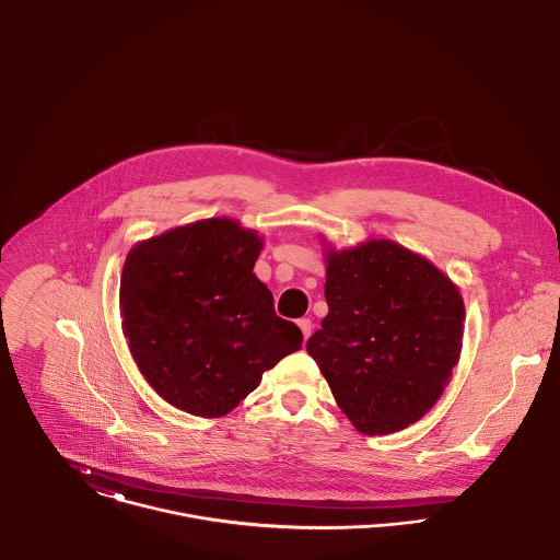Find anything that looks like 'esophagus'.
<instances>
[{"mask_svg": "<svg viewBox=\"0 0 560 560\" xmlns=\"http://www.w3.org/2000/svg\"><path fill=\"white\" fill-rule=\"evenodd\" d=\"M299 328L302 330V337H304V341L311 337V330H313V324H311V319H306V317H302L299 319Z\"/></svg>", "mask_w": 560, "mask_h": 560, "instance_id": "esophagus-1", "label": "esophagus"}]
</instances>
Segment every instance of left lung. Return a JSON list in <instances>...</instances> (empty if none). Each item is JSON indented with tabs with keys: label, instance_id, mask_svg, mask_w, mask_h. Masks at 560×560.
Returning <instances> with one entry per match:
<instances>
[{
	"label": "left lung",
	"instance_id": "1",
	"mask_svg": "<svg viewBox=\"0 0 560 560\" xmlns=\"http://www.w3.org/2000/svg\"><path fill=\"white\" fill-rule=\"evenodd\" d=\"M324 294L306 351L351 424L387 434L424 418L463 349L465 302L450 277L382 238L328 249Z\"/></svg>",
	"mask_w": 560,
	"mask_h": 560
}]
</instances>
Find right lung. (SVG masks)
Listing matches in <instances>:
<instances>
[{
	"label": "right lung",
	"mask_w": 560,
	"mask_h": 560,
	"mask_svg": "<svg viewBox=\"0 0 560 560\" xmlns=\"http://www.w3.org/2000/svg\"><path fill=\"white\" fill-rule=\"evenodd\" d=\"M261 245L254 230L213 217L131 247L124 335L149 386L176 409L221 418L301 349V328L275 313L254 275Z\"/></svg>",
	"instance_id": "obj_1"
}]
</instances>
